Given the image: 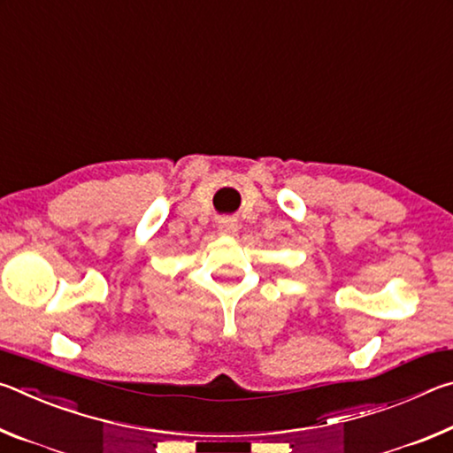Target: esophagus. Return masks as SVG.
Masks as SVG:
<instances>
[{"label":"esophagus","instance_id":"obj_1","mask_svg":"<svg viewBox=\"0 0 453 453\" xmlns=\"http://www.w3.org/2000/svg\"><path fill=\"white\" fill-rule=\"evenodd\" d=\"M218 229H219L221 235H235L237 221L234 218H221L218 221Z\"/></svg>","mask_w":453,"mask_h":453}]
</instances>
